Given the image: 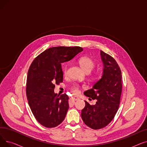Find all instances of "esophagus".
<instances>
[{
  "mask_svg": "<svg viewBox=\"0 0 147 147\" xmlns=\"http://www.w3.org/2000/svg\"><path fill=\"white\" fill-rule=\"evenodd\" d=\"M72 99H74V101H78V100H79V99H80V98H79V97H78V96H73V97H72Z\"/></svg>",
  "mask_w": 147,
  "mask_h": 147,
  "instance_id": "34e87169",
  "label": "esophagus"
}]
</instances>
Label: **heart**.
I'll return each instance as SVG.
<instances>
[{
  "mask_svg": "<svg viewBox=\"0 0 147 147\" xmlns=\"http://www.w3.org/2000/svg\"><path fill=\"white\" fill-rule=\"evenodd\" d=\"M78 62L82 69L86 73H89L95 67V64L94 61L92 58L88 57H81L80 58H79ZM67 72H68V68H67V66L66 65L63 68V74L64 76H66L67 74ZM99 74H100V71L98 70L96 71L90 76L89 79L92 82H95L98 79ZM70 90L74 94H78L79 91V85L77 84H73V85H72L71 87L70 88Z\"/></svg>",
  "mask_w": 147,
  "mask_h": 147,
  "instance_id": "b5f03b06",
  "label": "heart"
}]
</instances>
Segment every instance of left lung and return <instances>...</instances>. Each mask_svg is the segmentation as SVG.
<instances>
[{
    "mask_svg": "<svg viewBox=\"0 0 147 147\" xmlns=\"http://www.w3.org/2000/svg\"><path fill=\"white\" fill-rule=\"evenodd\" d=\"M101 56L104 67L102 78L84 92L85 96L95 99L96 104L90 105L84 101L85 107L81 113L83 122L95 130L105 127L113 120L119 109L122 92L121 71L116 61L102 51Z\"/></svg>",
    "mask_w": 147,
    "mask_h": 147,
    "instance_id": "1",
    "label": "left lung"
}]
</instances>
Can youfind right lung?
Instances as JSON below:
<instances>
[{
    "label": "right lung",
    "instance_id": "obj_1",
    "mask_svg": "<svg viewBox=\"0 0 147 147\" xmlns=\"http://www.w3.org/2000/svg\"><path fill=\"white\" fill-rule=\"evenodd\" d=\"M83 48L57 46L45 50L31 64L28 71L26 95L28 105L37 121L51 128L64 120L69 108L66 94L54 93L55 84L63 82L61 64L70 61Z\"/></svg>",
    "mask_w": 147,
    "mask_h": 147
}]
</instances>
